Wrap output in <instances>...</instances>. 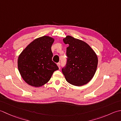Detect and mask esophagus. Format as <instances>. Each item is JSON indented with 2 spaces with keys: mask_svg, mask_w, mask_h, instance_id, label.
I'll use <instances>...</instances> for the list:
<instances>
[{
  "mask_svg": "<svg viewBox=\"0 0 121 121\" xmlns=\"http://www.w3.org/2000/svg\"><path fill=\"white\" fill-rule=\"evenodd\" d=\"M57 66L58 67V68H60V63H57Z\"/></svg>",
  "mask_w": 121,
  "mask_h": 121,
  "instance_id": "obj_1",
  "label": "esophagus"
}]
</instances>
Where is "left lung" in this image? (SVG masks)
<instances>
[{
  "label": "left lung",
  "mask_w": 121,
  "mask_h": 121,
  "mask_svg": "<svg viewBox=\"0 0 121 121\" xmlns=\"http://www.w3.org/2000/svg\"><path fill=\"white\" fill-rule=\"evenodd\" d=\"M63 41L69 45L67 48V65L62 69L66 81L78 87L87 84L97 70V54L87 43L79 39L67 35Z\"/></svg>",
  "instance_id": "8db88e82"
}]
</instances>
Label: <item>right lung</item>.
Returning <instances> with one entry per match:
<instances>
[{"label":"right lung","mask_w":121,"mask_h":121,"mask_svg":"<svg viewBox=\"0 0 121 121\" xmlns=\"http://www.w3.org/2000/svg\"><path fill=\"white\" fill-rule=\"evenodd\" d=\"M54 39L44 35L30 43L19 55L18 70L28 85L40 87L48 82L58 68L52 61L51 47Z\"/></svg>","instance_id":"right-lung-1"}]
</instances>
